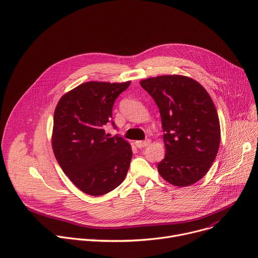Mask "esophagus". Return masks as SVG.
<instances>
[{
	"instance_id": "esophagus-1",
	"label": "esophagus",
	"mask_w": 258,
	"mask_h": 258,
	"mask_svg": "<svg viewBox=\"0 0 258 258\" xmlns=\"http://www.w3.org/2000/svg\"><path fill=\"white\" fill-rule=\"evenodd\" d=\"M135 144L138 148H144L150 144V140H145V141H136Z\"/></svg>"
}]
</instances>
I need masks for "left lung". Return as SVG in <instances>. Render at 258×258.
I'll list each match as a JSON object with an SVG mask.
<instances>
[{"instance_id":"left-lung-1","label":"left lung","mask_w":258,"mask_h":258,"mask_svg":"<svg viewBox=\"0 0 258 258\" xmlns=\"http://www.w3.org/2000/svg\"><path fill=\"white\" fill-rule=\"evenodd\" d=\"M156 103L166 156L159 175L175 186H188L209 171L220 144V123L207 90L182 75L151 77L140 82Z\"/></svg>"}]
</instances>
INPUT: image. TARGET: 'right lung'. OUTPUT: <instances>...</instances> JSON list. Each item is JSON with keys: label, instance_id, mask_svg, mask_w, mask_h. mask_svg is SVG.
I'll return each mask as SVG.
<instances>
[{"label": "right lung", "instance_id": "add662e5", "mask_svg": "<svg viewBox=\"0 0 258 258\" xmlns=\"http://www.w3.org/2000/svg\"><path fill=\"white\" fill-rule=\"evenodd\" d=\"M131 84L89 81L70 90L58 101L52 131V149L63 173L78 188L102 196L124 180L132 147L119 136L110 137L115 100Z\"/></svg>", "mask_w": 258, "mask_h": 258}]
</instances>
